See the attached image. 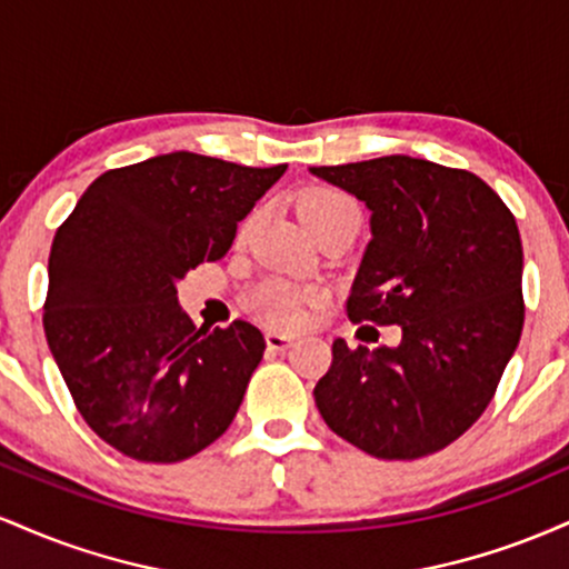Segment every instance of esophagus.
I'll return each instance as SVG.
<instances>
[{"label": "esophagus", "mask_w": 569, "mask_h": 569, "mask_svg": "<svg viewBox=\"0 0 569 569\" xmlns=\"http://www.w3.org/2000/svg\"><path fill=\"white\" fill-rule=\"evenodd\" d=\"M264 339H267V348H270V350H289L291 342H293V337L280 335V331H267Z\"/></svg>", "instance_id": "1"}]
</instances>
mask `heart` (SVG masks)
<instances>
[{
	"instance_id": "1",
	"label": "heart",
	"mask_w": 569,
	"mask_h": 569,
	"mask_svg": "<svg viewBox=\"0 0 569 569\" xmlns=\"http://www.w3.org/2000/svg\"><path fill=\"white\" fill-rule=\"evenodd\" d=\"M299 217H302L307 230L326 224V221L339 217H358L356 200L348 198L339 189H307V192L297 202ZM248 227V221H246ZM243 227V232H246ZM321 299V291L316 286H293L286 280H267V283L253 293V307L267 323L283 326V329H293L305 321L307 307L316 305Z\"/></svg>"
}]
</instances>
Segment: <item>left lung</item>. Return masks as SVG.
Here are the masks:
<instances>
[{
	"mask_svg": "<svg viewBox=\"0 0 569 569\" xmlns=\"http://www.w3.org/2000/svg\"><path fill=\"white\" fill-rule=\"evenodd\" d=\"M371 211L350 321L401 326L396 348L331 345L318 380L326 426L382 460L460 439L492 401L525 323L521 238L479 176L422 158L310 168Z\"/></svg>",
	"mask_w": 569,
	"mask_h": 569,
	"instance_id": "left-lung-1",
	"label": "left lung"
}]
</instances>
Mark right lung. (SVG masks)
<instances>
[{"label":"right lung","mask_w":569,"mask_h":569,"mask_svg":"<svg viewBox=\"0 0 569 569\" xmlns=\"http://www.w3.org/2000/svg\"><path fill=\"white\" fill-rule=\"evenodd\" d=\"M286 166L171 152L101 173L58 227L44 337L90 428L141 462H179L230 428L264 352L257 326L208 331L179 280L230 251Z\"/></svg>","instance_id":"obj_1"}]
</instances>
